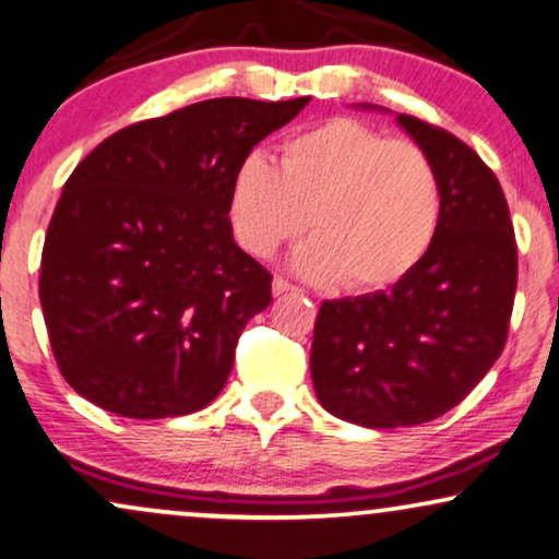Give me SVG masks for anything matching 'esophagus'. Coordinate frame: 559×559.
<instances>
[{"label": "esophagus", "instance_id": "obj_1", "mask_svg": "<svg viewBox=\"0 0 559 559\" xmlns=\"http://www.w3.org/2000/svg\"><path fill=\"white\" fill-rule=\"evenodd\" d=\"M292 292H299L294 284H288L286 278H281V275H275L273 278V294L281 296V294H292Z\"/></svg>", "mask_w": 559, "mask_h": 559}]
</instances>
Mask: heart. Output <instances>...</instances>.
I'll list each match as a JSON object with an SVG mask.
<instances>
[{
    "mask_svg": "<svg viewBox=\"0 0 559 559\" xmlns=\"http://www.w3.org/2000/svg\"><path fill=\"white\" fill-rule=\"evenodd\" d=\"M231 227L255 258L312 229L296 255L312 281L377 292L405 278L433 247L443 188L433 159L413 141L386 139L356 118H330L284 141L278 169L250 154L229 195Z\"/></svg>",
    "mask_w": 559,
    "mask_h": 559,
    "instance_id": "b5f03b06",
    "label": "heart"
}]
</instances>
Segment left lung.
<instances>
[{
  "mask_svg": "<svg viewBox=\"0 0 559 559\" xmlns=\"http://www.w3.org/2000/svg\"><path fill=\"white\" fill-rule=\"evenodd\" d=\"M397 121L438 169L441 229L390 292L324 301L312 341L317 400L366 428L418 426L467 397L503 353L519 281L492 169L454 133L415 116Z\"/></svg>",
  "mask_w": 559,
  "mask_h": 559,
  "instance_id": "left-lung-1",
  "label": "left lung"
}]
</instances>
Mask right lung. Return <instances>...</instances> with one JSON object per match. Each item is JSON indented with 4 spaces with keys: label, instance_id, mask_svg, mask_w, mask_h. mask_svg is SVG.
<instances>
[{
    "label": "right lung",
    "instance_id": "add662e5",
    "mask_svg": "<svg viewBox=\"0 0 559 559\" xmlns=\"http://www.w3.org/2000/svg\"><path fill=\"white\" fill-rule=\"evenodd\" d=\"M309 103L216 97L116 131L69 180L40 255L61 377L123 418H175L227 384L273 275L231 237L237 167Z\"/></svg>",
    "mask_w": 559,
    "mask_h": 559
}]
</instances>
